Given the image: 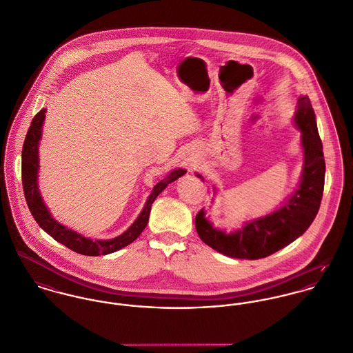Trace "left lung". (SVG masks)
I'll list each match as a JSON object with an SVG mask.
<instances>
[{
  "mask_svg": "<svg viewBox=\"0 0 353 353\" xmlns=\"http://www.w3.org/2000/svg\"><path fill=\"white\" fill-rule=\"evenodd\" d=\"M295 122L302 132L304 165L298 190L273 213L246 223L227 234L214 228L201 209L196 216V230L202 242L231 258L259 259L292 243L314 221L323 194L325 159L318 134L315 114L308 97H301ZM201 178V175H199Z\"/></svg>",
  "mask_w": 353,
  "mask_h": 353,
  "instance_id": "obj_1",
  "label": "left lung"
}]
</instances>
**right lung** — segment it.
<instances>
[{
  "mask_svg": "<svg viewBox=\"0 0 353 353\" xmlns=\"http://www.w3.org/2000/svg\"><path fill=\"white\" fill-rule=\"evenodd\" d=\"M45 112L46 108H42L32 119L31 126L27 132L23 152H21V181H23V190L27 205L39 224V227L46 231L50 236H52L57 242L62 243L68 249L73 252L83 254V255H105L110 252H117L122 248H126L132 242H134L140 234L144 231V228L148 224L150 213H151L152 203L156 200V197L167 188L168 183L176 181L179 176H182L186 171L182 168H176L171 171L164 179H161L152 190L151 196L145 202V206L137 220L119 236L110 239V241H92L90 238H85L65 225L59 224L57 220L51 217L50 212L48 210L45 202L41 197L39 189H38V167H39V152L38 145L42 136V126L45 121Z\"/></svg>",
  "mask_w": 353,
  "mask_h": 353,
  "instance_id": "add662e5",
  "label": "right lung"
}]
</instances>
